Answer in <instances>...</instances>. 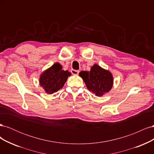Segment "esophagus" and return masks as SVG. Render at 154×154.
Wrapping results in <instances>:
<instances>
[{"mask_svg": "<svg viewBox=\"0 0 154 154\" xmlns=\"http://www.w3.org/2000/svg\"><path fill=\"white\" fill-rule=\"evenodd\" d=\"M71 73L73 75H78L79 73V71H77V70H71Z\"/></svg>", "mask_w": 154, "mask_h": 154, "instance_id": "1", "label": "esophagus"}]
</instances>
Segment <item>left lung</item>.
Masks as SVG:
<instances>
[{"mask_svg":"<svg viewBox=\"0 0 154 154\" xmlns=\"http://www.w3.org/2000/svg\"><path fill=\"white\" fill-rule=\"evenodd\" d=\"M79 76L84 81L88 89L97 96L105 94L113 87L112 74L97 64L93 65L90 71H81Z\"/></svg>","mask_w":154,"mask_h":154,"instance_id":"1","label":"left lung"}]
</instances>
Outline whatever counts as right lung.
<instances>
[{
  "mask_svg": "<svg viewBox=\"0 0 154 154\" xmlns=\"http://www.w3.org/2000/svg\"><path fill=\"white\" fill-rule=\"evenodd\" d=\"M71 73L62 70V65L55 63L42 73L39 84L48 94H52L62 88Z\"/></svg>",
  "mask_w": 154,
  "mask_h": 154,
  "instance_id": "1",
  "label": "right lung"
}]
</instances>
